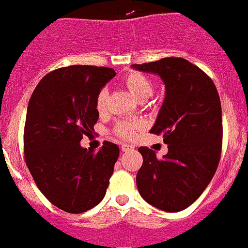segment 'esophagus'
Returning <instances> with one entry per match:
<instances>
[{
    "mask_svg": "<svg viewBox=\"0 0 248 248\" xmlns=\"http://www.w3.org/2000/svg\"><path fill=\"white\" fill-rule=\"evenodd\" d=\"M121 149H122V152H129V151H132L133 147L132 146H128V144H122Z\"/></svg>",
    "mask_w": 248,
    "mask_h": 248,
    "instance_id": "1",
    "label": "esophagus"
}]
</instances>
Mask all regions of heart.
<instances>
[{"label": "heart", "instance_id": "1", "mask_svg": "<svg viewBox=\"0 0 248 248\" xmlns=\"http://www.w3.org/2000/svg\"><path fill=\"white\" fill-rule=\"evenodd\" d=\"M124 84L128 91L132 93V96L137 100L148 99L153 93V84L151 80L140 73H131L124 79ZM106 102H108V91L106 89L100 90L97 93L96 100H95V108L99 112H104L106 110ZM140 128L138 124H128V122H122L116 127V132L120 137L132 138L136 135V131Z\"/></svg>", "mask_w": 248, "mask_h": 248}]
</instances>
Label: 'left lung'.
<instances>
[{"mask_svg": "<svg viewBox=\"0 0 248 248\" xmlns=\"http://www.w3.org/2000/svg\"><path fill=\"white\" fill-rule=\"evenodd\" d=\"M133 69L159 75L166 85L151 133L162 135L168 153L140 147L143 164L136 177L140 196L168 213L184 210L202 194L217 169L222 147L221 102L213 80L183 58L133 64Z\"/></svg>", "mask_w": 248, "mask_h": 248, "instance_id": "left-lung-1", "label": "left lung"}]
</instances>
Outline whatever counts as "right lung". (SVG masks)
<instances>
[{"label": "right lung", "mask_w": 248, "mask_h": 248, "mask_svg": "<svg viewBox=\"0 0 248 248\" xmlns=\"http://www.w3.org/2000/svg\"><path fill=\"white\" fill-rule=\"evenodd\" d=\"M116 75L105 66L71 65L50 71L31 96L24 124V159L38 189L62 210L81 214L104 199L120 148L80 146L99 119L97 93Z\"/></svg>", "instance_id": "1"}]
</instances>
